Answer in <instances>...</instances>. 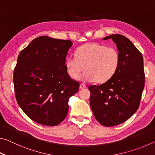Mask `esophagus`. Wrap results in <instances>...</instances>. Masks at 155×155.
Here are the masks:
<instances>
[{
    "label": "esophagus",
    "mask_w": 155,
    "mask_h": 155,
    "mask_svg": "<svg viewBox=\"0 0 155 155\" xmlns=\"http://www.w3.org/2000/svg\"><path fill=\"white\" fill-rule=\"evenodd\" d=\"M86 87H87V86H86L85 84L83 83H81L80 84V89H81V90H83V89H85Z\"/></svg>",
    "instance_id": "34e87169"
}]
</instances>
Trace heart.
Masks as SVG:
<instances>
[{"label": "heart", "mask_w": 155, "mask_h": 155, "mask_svg": "<svg viewBox=\"0 0 155 155\" xmlns=\"http://www.w3.org/2000/svg\"><path fill=\"white\" fill-rule=\"evenodd\" d=\"M120 61L118 51L98 43H88L78 48L77 54H72L65 60L68 74L76 78L85 68L78 79L84 82L95 80L103 83L109 80L116 72Z\"/></svg>", "instance_id": "1"}]
</instances>
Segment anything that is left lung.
Returning a JSON list of instances; mask_svg holds the SVG:
<instances>
[{
	"mask_svg": "<svg viewBox=\"0 0 155 155\" xmlns=\"http://www.w3.org/2000/svg\"><path fill=\"white\" fill-rule=\"evenodd\" d=\"M112 39L120 55L114 75L101 85H91L90 106L95 118L104 127L118 125L137 111L144 88L145 74L143 56L125 36L113 34Z\"/></svg>",
	"mask_w": 155,
	"mask_h": 155,
	"instance_id": "left-lung-1",
	"label": "left lung"
}]
</instances>
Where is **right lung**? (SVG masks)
<instances>
[{
	"instance_id": "obj_1",
	"label": "right lung",
	"mask_w": 155,
	"mask_h": 155,
	"mask_svg": "<svg viewBox=\"0 0 155 155\" xmlns=\"http://www.w3.org/2000/svg\"><path fill=\"white\" fill-rule=\"evenodd\" d=\"M70 40L38 37L20 52L14 72L15 98L22 111L38 124L53 127L68 112V101L79 83L68 74L65 57Z\"/></svg>"
}]
</instances>
